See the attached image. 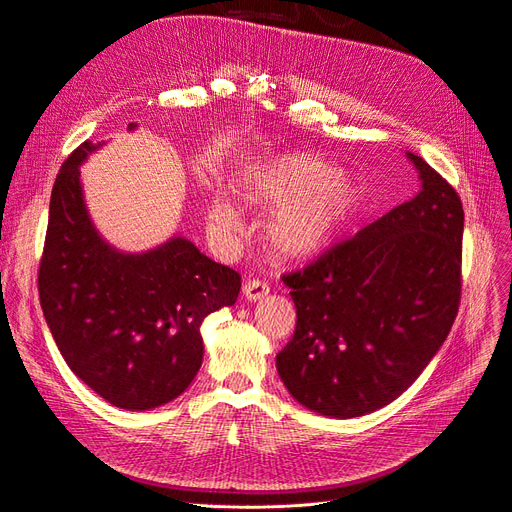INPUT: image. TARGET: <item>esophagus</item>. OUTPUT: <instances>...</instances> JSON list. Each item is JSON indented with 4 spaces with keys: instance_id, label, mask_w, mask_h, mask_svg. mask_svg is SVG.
<instances>
[{
    "instance_id": "esophagus-1",
    "label": "esophagus",
    "mask_w": 512,
    "mask_h": 512,
    "mask_svg": "<svg viewBox=\"0 0 512 512\" xmlns=\"http://www.w3.org/2000/svg\"><path fill=\"white\" fill-rule=\"evenodd\" d=\"M268 291H270L268 283H263V280H259V278H249V280H246V283L242 285L244 298L251 300V302L261 300L263 295H268Z\"/></svg>"
}]
</instances>
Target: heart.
I'll list each match as a JSON object with an SVG mask.
<instances>
[{
	"instance_id": "1",
	"label": "heart",
	"mask_w": 512,
	"mask_h": 512,
	"mask_svg": "<svg viewBox=\"0 0 512 512\" xmlns=\"http://www.w3.org/2000/svg\"><path fill=\"white\" fill-rule=\"evenodd\" d=\"M238 193L251 208L272 212L266 240L280 259L319 255L349 225L364 202L357 180L336 172L332 161L319 155L291 153L263 159L246 172ZM210 223L225 234H236V208L219 200L212 204Z\"/></svg>"
}]
</instances>
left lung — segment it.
<instances>
[{
	"instance_id": "1",
	"label": "left lung",
	"mask_w": 512,
	"mask_h": 512,
	"mask_svg": "<svg viewBox=\"0 0 512 512\" xmlns=\"http://www.w3.org/2000/svg\"><path fill=\"white\" fill-rule=\"evenodd\" d=\"M408 159L421 178L410 202L283 274L298 321L276 368L295 400L327 417L393 402L457 317L464 206L430 163Z\"/></svg>"
}]
</instances>
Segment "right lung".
Listing matches in <instances>:
<instances>
[{
	"label": "right lung",
	"instance_id": "right-lung-1",
	"mask_svg": "<svg viewBox=\"0 0 512 512\" xmlns=\"http://www.w3.org/2000/svg\"><path fill=\"white\" fill-rule=\"evenodd\" d=\"M134 125H129V129ZM82 142L63 161L48 210L38 293L70 370L119 408L148 410L178 398L202 366L200 325L240 293V274L172 238L125 255L106 244L82 202Z\"/></svg>",
	"mask_w": 512,
	"mask_h": 512
}]
</instances>
